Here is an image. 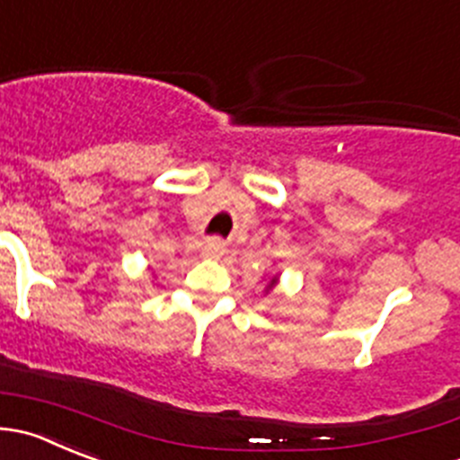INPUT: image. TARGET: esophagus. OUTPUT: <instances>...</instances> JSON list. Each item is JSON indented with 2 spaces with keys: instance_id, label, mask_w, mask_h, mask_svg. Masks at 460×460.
Listing matches in <instances>:
<instances>
[{
  "instance_id": "esophagus-1",
  "label": "esophagus",
  "mask_w": 460,
  "mask_h": 460,
  "mask_svg": "<svg viewBox=\"0 0 460 460\" xmlns=\"http://www.w3.org/2000/svg\"><path fill=\"white\" fill-rule=\"evenodd\" d=\"M222 253H225V244H222L217 238L207 240V243L202 244V256L217 258V256H222Z\"/></svg>"
}]
</instances>
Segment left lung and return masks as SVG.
Listing matches in <instances>:
<instances>
[{
	"label": "left lung",
	"mask_w": 460,
	"mask_h": 460,
	"mask_svg": "<svg viewBox=\"0 0 460 460\" xmlns=\"http://www.w3.org/2000/svg\"><path fill=\"white\" fill-rule=\"evenodd\" d=\"M276 283H279V276H274V279H271L270 283H267V288H265V294H267V292H271V289L276 288Z\"/></svg>",
	"instance_id": "left-lung-1"
}]
</instances>
